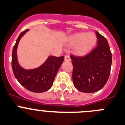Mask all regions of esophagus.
<instances>
[{"label":"esophagus","instance_id":"1","mask_svg":"<svg viewBox=\"0 0 125 125\" xmlns=\"http://www.w3.org/2000/svg\"><path fill=\"white\" fill-rule=\"evenodd\" d=\"M70 60H71V58L69 55H66L65 56V61L70 62Z\"/></svg>","mask_w":125,"mask_h":125}]
</instances>
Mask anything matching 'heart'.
I'll use <instances>...</instances> for the list:
<instances>
[{
    "label": "heart",
    "mask_w": 125,
    "mask_h": 125,
    "mask_svg": "<svg viewBox=\"0 0 125 125\" xmlns=\"http://www.w3.org/2000/svg\"><path fill=\"white\" fill-rule=\"evenodd\" d=\"M97 37L93 32L77 33L70 37L68 43L71 46L76 45L75 52L78 55L87 54L95 47Z\"/></svg>",
    "instance_id": "obj_1"
}]
</instances>
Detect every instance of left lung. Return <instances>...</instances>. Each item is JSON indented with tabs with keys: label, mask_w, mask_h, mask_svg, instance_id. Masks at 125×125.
I'll use <instances>...</instances> for the list:
<instances>
[{
	"label": "left lung",
	"mask_w": 125,
	"mask_h": 125,
	"mask_svg": "<svg viewBox=\"0 0 125 125\" xmlns=\"http://www.w3.org/2000/svg\"><path fill=\"white\" fill-rule=\"evenodd\" d=\"M97 47L84 57L70 55L72 79L76 89L83 93L101 90L107 82L111 70L112 55L105 38L96 32Z\"/></svg>",
	"instance_id": "8db88e82"
}]
</instances>
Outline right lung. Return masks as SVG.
<instances>
[{
  "mask_svg": "<svg viewBox=\"0 0 125 125\" xmlns=\"http://www.w3.org/2000/svg\"><path fill=\"white\" fill-rule=\"evenodd\" d=\"M27 29L19 35L12 54V67L15 78L21 85L35 93H42L49 90L53 83L56 75L64 60L63 56H49L39 67L27 70L19 63L17 49L21 38L29 31Z\"/></svg>",
  "mask_w": 125,
  "mask_h": 125,
  "instance_id": "add662e5",
  "label": "right lung"
}]
</instances>
